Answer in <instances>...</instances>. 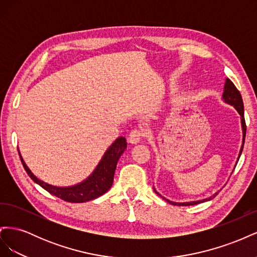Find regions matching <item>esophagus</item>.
Returning a JSON list of instances; mask_svg holds the SVG:
<instances>
[{
	"label": "esophagus",
	"instance_id": "obj_1",
	"mask_svg": "<svg viewBox=\"0 0 257 257\" xmlns=\"http://www.w3.org/2000/svg\"><path fill=\"white\" fill-rule=\"evenodd\" d=\"M145 136L144 131L141 130H133L128 135V142L131 144H138L142 141L143 137Z\"/></svg>",
	"mask_w": 257,
	"mask_h": 257
}]
</instances>
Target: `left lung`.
Returning a JSON list of instances; mask_svg holds the SVG:
<instances>
[{"mask_svg":"<svg viewBox=\"0 0 257 257\" xmlns=\"http://www.w3.org/2000/svg\"><path fill=\"white\" fill-rule=\"evenodd\" d=\"M223 99L225 100V103H227L231 106H234L236 108V110L239 112V114L241 115V124H242V132H243V139H242V146H241V149L239 152V157H238V161L241 155V152L243 150V145H244V139H245V131H246V125H245V120H244V108H243V102H242V97H241L240 92L238 91V89L236 88V85L232 83L229 79H226V82H225L224 85V93H223ZM157 192V191H155ZM157 194H159L157 192ZM215 195H217V193H215L213 196L203 199V200H197V201H190V203H174V201H170L168 199L165 198V200H167L169 204L172 205H178V206H192V205H197L200 203H204V201L212 199L213 197H215Z\"/></svg>","mask_w":257,"mask_h":257,"instance_id":"left-lung-1","label":"left lung"}]
</instances>
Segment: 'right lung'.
Listing matches in <instances>:
<instances>
[{
  "instance_id": "obj_1",
  "label": "right lung",
  "mask_w": 257,
  "mask_h": 257,
  "mask_svg": "<svg viewBox=\"0 0 257 257\" xmlns=\"http://www.w3.org/2000/svg\"><path fill=\"white\" fill-rule=\"evenodd\" d=\"M126 149V141L124 137H119L116 141L108 148L105 152L104 157L98 163L97 167L95 168L93 174L85 179L79 184L73 186H67V188H59V186H53L51 184L46 183L40 179H37L31 170L26 165L25 161L22 160L20 155V160L22 165L25 167L26 172L32 180L40 184L43 189L49 192L52 195L63 199L68 203H85L92 199H95L103 195L108 190L111 188L113 182V175L120 157L124 150Z\"/></svg>"
}]
</instances>
